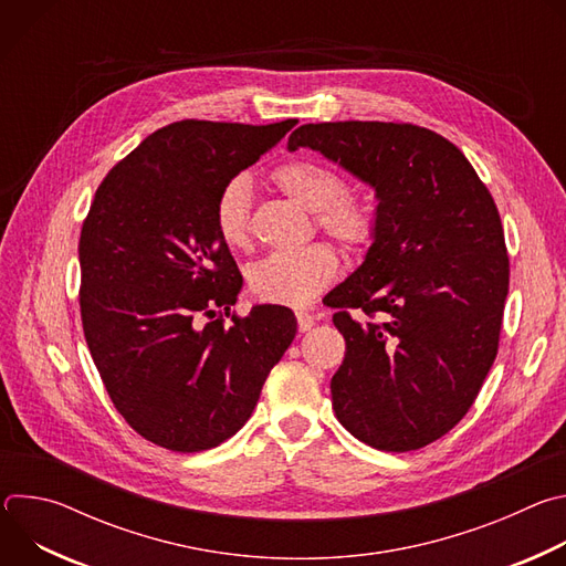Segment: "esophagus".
I'll return each mask as SVG.
<instances>
[{"label":"esophagus","instance_id":"esophagus-1","mask_svg":"<svg viewBox=\"0 0 566 566\" xmlns=\"http://www.w3.org/2000/svg\"><path fill=\"white\" fill-rule=\"evenodd\" d=\"M295 317H297V327H300L302 334L308 332V329L315 325V317H313L311 313H306V311H297Z\"/></svg>","mask_w":566,"mask_h":566}]
</instances>
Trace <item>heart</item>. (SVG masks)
<instances>
[{"mask_svg":"<svg viewBox=\"0 0 566 566\" xmlns=\"http://www.w3.org/2000/svg\"><path fill=\"white\" fill-rule=\"evenodd\" d=\"M273 186L291 201L313 212L315 226L349 255H363L378 234L374 203L354 190L334 168L313 158H289L271 172ZM212 221L228 249L251 244V186L244 177L230 179L217 195ZM338 255L327 244L277 251L249 269L251 293L271 304L302 306L315 300L338 275Z\"/></svg>","mask_w":566,"mask_h":566,"instance_id":"obj_1","label":"heart"}]
</instances>
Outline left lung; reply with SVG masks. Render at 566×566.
I'll return each instance as SVG.
<instances>
[{"label": "left lung", "mask_w": 566, "mask_h": 566, "mask_svg": "<svg viewBox=\"0 0 566 566\" xmlns=\"http://www.w3.org/2000/svg\"><path fill=\"white\" fill-rule=\"evenodd\" d=\"M300 147L378 199L365 262L327 295L347 343L336 417L376 450H419L465 417L497 356L511 273L497 206L461 149L419 125L308 123L289 136Z\"/></svg>", "instance_id": "obj_1"}]
</instances>
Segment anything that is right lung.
Wrapping results in <instances>:
<instances>
[{"label":"right lung","mask_w":566,"mask_h":566,"mask_svg":"<svg viewBox=\"0 0 566 566\" xmlns=\"http://www.w3.org/2000/svg\"><path fill=\"white\" fill-rule=\"evenodd\" d=\"M295 123H172L96 190L77 244L83 329L114 408L160 448L230 439L295 338L286 306L260 304L230 325L217 315H230L241 275L212 221L219 190Z\"/></svg>","instance_id":"right-lung-1"}]
</instances>
